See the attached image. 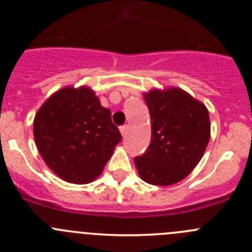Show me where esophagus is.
<instances>
[{"instance_id":"obj_1","label":"esophagus","mask_w":252,"mask_h":252,"mask_svg":"<svg viewBox=\"0 0 252 252\" xmlns=\"http://www.w3.org/2000/svg\"><path fill=\"white\" fill-rule=\"evenodd\" d=\"M121 133H122V135H123V137H126V130H128V126H122L121 128Z\"/></svg>"}]
</instances>
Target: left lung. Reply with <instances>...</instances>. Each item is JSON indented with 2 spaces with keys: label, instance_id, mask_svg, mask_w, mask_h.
<instances>
[{
  "label": "left lung",
  "instance_id": "8db88e82",
  "mask_svg": "<svg viewBox=\"0 0 252 252\" xmlns=\"http://www.w3.org/2000/svg\"><path fill=\"white\" fill-rule=\"evenodd\" d=\"M152 121V140L134 158L145 183L168 187L187 178L203 158L210 139L205 105L179 88L153 89L144 94Z\"/></svg>",
  "mask_w": 252,
  "mask_h": 252
}]
</instances>
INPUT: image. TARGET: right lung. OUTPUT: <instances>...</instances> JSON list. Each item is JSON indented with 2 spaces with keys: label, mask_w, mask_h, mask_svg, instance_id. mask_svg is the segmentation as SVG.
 <instances>
[{
  "label": "right lung",
  "mask_w": 252,
  "mask_h": 252,
  "mask_svg": "<svg viewBox=\"0 0 252 252\" xmlns=\"http://www.w3.org/2000/svg\"><path fill=\"white\" fill-rule=\"evenodd\" d=\"M33 135L48 168L73 184L98 178L122 140L110 110L88 87L52 94L34 117Z\"/></svg>",
  "instance_id": "obj_1"
}]
</instances>
